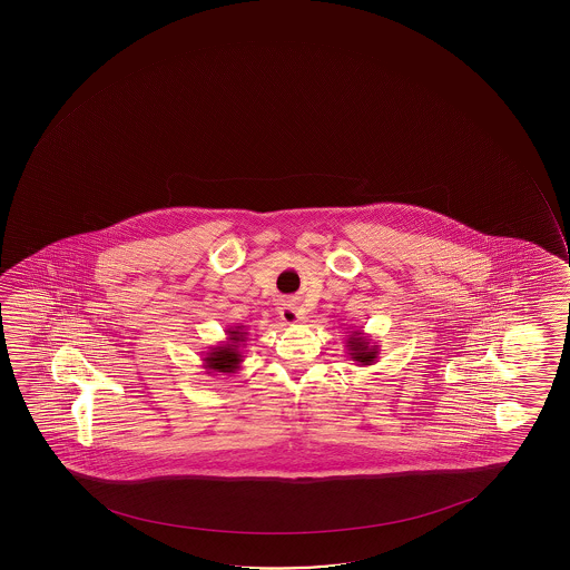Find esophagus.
I'll use <instances>...</instances> for the list:
<instances>
[{"instance_id": "1", "label": "esophagus", "mask_w": 570, "mask_h": 570, "mask_svg": "<svg viewBox=\"0 0 570 570\" xmlns=\"http://www.w3.org/2000/svg\"><path fill=\"white\" fill-rule=\"evenodd\" d=\"M279 315H282V320L288 323V325H296V323L304 321V312L291 301L283 304L282 308H279Z\"/></svg>"}]
</instances>
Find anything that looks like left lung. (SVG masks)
<instances>
[{
    "label": "left lung",
    "instance_id": "8db88e82",
    "mask_svg": "<svg viewBox=\"0 0 570 570\" xmlns=\"http://www.w3.org/2000/svg\"><path fill=\"white\" fill-rule=\"evenodd\" d=\"M346 347L350 360L355 361L357 365H374L379 360L380 350L376 342H371L368 334L363 333L361 328L347 334Z\"/></svg>",
    "mask_w": 570,
    "mask_h": 570
}]
</instances>
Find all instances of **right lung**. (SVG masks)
<instances>
[{
    "label": "right lung",
    "instance_id": "obj_1",
    "mask_svg": "<svg viewBox=\"0 0 570 570\" xmlns=\"http://www.w3.org/2000/svg\"><path fill=\"white\" fill-rule=\"evenodd\" d=\"M226 334H228L226 341L218 346L210 347L204 357V366L209 371L207 374L236 373L237 368L242 366V347L245 346L249 333L243 331V325H236L234 328H228Z\"/></svg>",
    "mask_w": 570,
    "mask_h": 570
}]
</instances>
